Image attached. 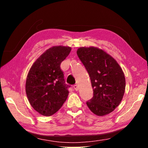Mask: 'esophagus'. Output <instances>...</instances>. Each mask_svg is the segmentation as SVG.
I'll return each mask as SVG.
<instances>
[{"instance_id":"esophagus-1","label":"esophagus","mask_w":148,"mask_h":148,"mask_svg":"<svg viewBox=\"0 0 148 148\" xmlns=\"http://www.w3.org/2000/svg\"><path fill=\"white\" fill-rule=\"evenodd\" d=\"M74 88L75 90H76V91H78V89H79V87H78V86H77V85H74Z\"/></svg>"}]
</instances>
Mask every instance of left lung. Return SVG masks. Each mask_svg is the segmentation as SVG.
Listing matches in <instances>:
<instances>
[{"instance_id": "left-lung-1", "label": "left lung", "mask_w": 148, "mask_h": 148, "mask_svg": "<svg viewBox=\"0 0 148 148\" xmlns=\"http://www.w3.org/2000/svg\"><path fill=\"white\" fill-rule=\"evenodd\" d=\"M77 55L89 75L93 97L87 105L94 114L106 116L113 112L123 97L125 77L116 60L97 47H81Z\"/></svg>"}]
</instances>
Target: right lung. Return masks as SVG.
Returning a JSON list of instances; mask_svg holds the SVG:
<instances>
[{"label":"right lung","instance_id":"1","mask_svg":"<svg viewBox=\"0 0 148 148\" xmlns=\"http://www.w3.org/2000/svg\"><path fill=\"white\" fill-rule=\"evenodd\" d=\"M71 47L56 46L44 51L36 60L27 74L25 91L32 107L44 116L53 115L68 97L69 87L60 68Z\"/></svg>","mask_w":148,"mask_h":148}]
</instances>
